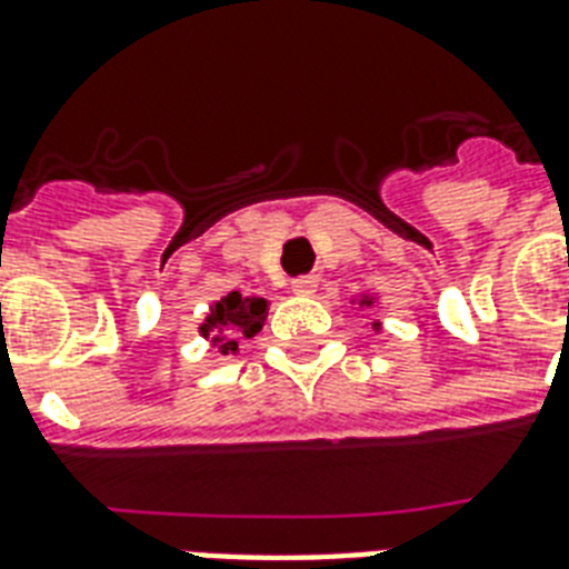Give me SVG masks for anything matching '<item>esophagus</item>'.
Returning <instances> with one entry per match:
<instances>
[{"instance_id":"34e87169","label":"esophagus","mask_w":569,"mask_h":569,"mask_svg":"<svg viewBox=\"0 0 569 569\" xmlns=\"http://www.w3.org/2000/svg\"><path fill=\"white\" fill-rule=\"evenodd\" d=\"M316 286H319V277H313V274L295 277V280H292V292L295 295H303V298H307V295L316 292Z\"/></svg>"}]
</instances>
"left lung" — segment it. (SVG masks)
Returning <instances> with one entry per match:
<instances>
[{
	"mask_svg": "<svg viewBox=\"0 0 569 569\" xmlns=\"http://www.w3.org/2000/svg\"><path fill=\"white\" fill-rule=\"evenodd\" d=\"M372 303H376V298H370V295H363V298H361V307H372ZM372 328L379 331V322L372 325Z\"/></svg>",
	"mask_w": 569,
	"mask_h": 569,
	"instance_id": "left-lung-1",
	"label": "left lung"
}]
</instances>
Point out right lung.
I'll return each mask as SVG.
<instances>
[{
    "label": "right lung",
    "instance_id": "add662e5",
    "mask_svg": "<svg viewBox=\"0 0 569 569\" xmlns=\"http://www.w3.org/2000/svg\"><path fill=\"white\" fill-rule=\"evenodd\" d=\"M266 316V298H256V295L244 298L241 292H229L220 301H214L206 322L199 325V333L208 337L220 355H236L238 340H250V337L262 331Z\"/></svg>",
    "mask_w": 569,
    "mask_h": 569
}]
</instances>
